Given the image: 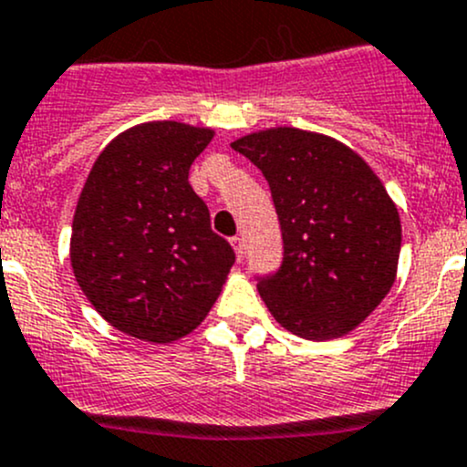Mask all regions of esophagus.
Wrapping results in <instances>:
<instances>
[{"label":"esophagus","instance_id":"obj_1","mask_svg":"<svg viewBox=\"0 0 467 467\" xmlns=\"http://www.w3.org/2000/svg\"><path fill=\"white\" fill-rule=\"evenodd\" d=\"M230 244H233L237 259H242L244 257V239L242 237H233V239H230Z\"/></svg>","mask_w":467,"mask_h":467}]
</instances>
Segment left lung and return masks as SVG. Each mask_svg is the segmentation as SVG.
<instances>
[{
    "instance_id": "left-lung-1",
    "label": "left lung",
    "mask_w": 467,
    "mask_h": 467,
    "mask_svg": "<svg viewBox=\"0 0 467 467\" xmlns=\"http://www.w3.org/2000/svg\"><path fill=\"white\" fill-rule=\"evenodd\" d=\"M233 145L271 185L284 262L257 291L286 331L336 340L360 327L399 273L400 217L360 154L297 127H271Z\"/></svg>"
}]
</instances>
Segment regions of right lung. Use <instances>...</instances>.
Returning a JSON list of instances; mask_svg holds the SVG:
<instances>
[{"label": "right lung", "mask_w": 467, "mask_h": 467, "mask_svg": "<svg viewBox=\"0 0 467 467\" xmlns=\"http://www.w3.org/2000/svg\"><path fill=\"white\" fill-rule=\"evenodd\" d=\"M213 127L151 120L120 131L87 176L68 257L105 322L151 345L192 333L223 291L234 253L210 228L188 174Z\"/></svg>", "instance_id": "1"}]
</instances>
